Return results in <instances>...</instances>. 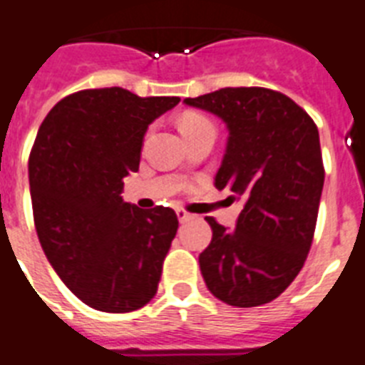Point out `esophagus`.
Here are the masks:
<instances>
[{
  "label": "esophagus",
  "instance_id": "34e87169",
  "mask_svg": "<svg viewBox=\"0 0 365 365\" xmlns=\"http://www.w3.org/2000/svg\"><path fill=\"white\" fill-rule=\"evenodd\" d=\"M176 215H178V220H180V222H185V220L191 219V215H189L187 211L183 210V207H176Z\"/></svg>",
  "mask_w": 365,
  "mask_h": 365
}]
</instances>
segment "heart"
<instances>
[{"label":"heart","instance_id":"1","mask_svg":"<svg viewBox=\"0 0 365 365\" xmlns=\"http://www.w3.org/2000/svg\"><path fill=\"white\" fill-rule=\"evenodd\" d=\"M202 124H211V122L207 120L206 116L198 115V113H187V115H183L180 118V131L191 130V128H197V125Z\"/></svg>","mask_w":365,"mask_h":365}]
</instances>
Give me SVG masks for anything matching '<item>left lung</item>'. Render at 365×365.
<instances>
[{
  "mask_svg": "<svg viewBox=\"0 0 365 365\" xmlns=\"http://www.w3.org/2000/svg\"><path fill=\"white\" fill-rule=\"evenodd\" d=\"M183 103L226 124L215 187L245 204L234 230L206 217L213 237L198 256L204 282L230 306L271 302L295 280L314 240L324 182L317 125L292 98L263 87L219 88Z\"/></svg>",
  "mask_w": 365,
  "mask_h": 365,
  "instance_id": "left-lung-1",
  "label": "left lung"
}]
</instances>
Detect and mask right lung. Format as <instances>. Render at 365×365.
Listing matches in <instances>:
<instances>
[{
    "mask_svg": "<svg viewBox=\"0 0 365 365\" xmlns=\"http://www.w3.org/2000/svg\"><path fill=\"white\" fill-rule=\"evenodd\" d=\"M178 102L87 88L63 98L38 128L29 155L38 241L64 286L94 310H139L158 292L178 217L140 210L120 192L139 170L148 125Z\"/></svg>",
    "mask_w": 365,
    "mask_h": 365,
    "instance_id": "add662e5",
    "label": "right lung"
}]
</instances>
